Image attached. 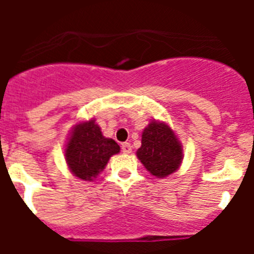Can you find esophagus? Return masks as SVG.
Masks as SVG:
<instances>
[{"mask_svg":"<svg viewBox=\"0 0 254 254\" xmlns=\"http://www.w3.org/2000/svg\"><path fill=\"white\" fill-rule=\"evenodd\" d=\"M121 147H122V151L125 152V154H131L132 152V146L129 142H123Z\"/></svg>","mask_w":254,"mask_h":254,"instance_id":"esophagus-1","label":"esophagus"}]
</instances>
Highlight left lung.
<instances>
[{"mask_svg":"<svg viewBox=\"0 0 254 254\" xmlns=\"http://www.w3.org/2000/svg\"><path fill=\"white\" fill-rule=\"evenodd\" d=\"M136 154L143 167L158 178L176 172L183 159L182 145L172 128L155 121L143 129L141 147Z\"/></svg>","mask_w":254,"mask_h":254,"instance_id":"left-lung-1","label":"left lung"}]
</instances>
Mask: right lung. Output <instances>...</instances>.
Here are the masks:
<instances>
[{"label": "right lung", "mask_w": 254, "mask_h": 254, "mask_svg": "<svg viewBox=\"0 0 254 254\" xmlns=\"http://www.w3.org/2000/svg\"><path fill=\"white\" fill-rule=\"evenodd\" d=\"M120 145L104 137L95 121L75 126L64 149L69 170L75 177L93 181L105 168L112 155L120 152Z\"/></svg>", "instance_id": "1"}]
</instances>
